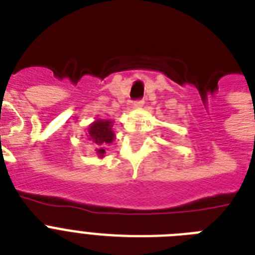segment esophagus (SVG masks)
I'll use <instances>...</instances> for the list:
<instances>
[{"label": "esophagus", "mask_w": 255, "mask_h": 255, "mask_svg": "<svg viewBox=\"0 0 255 255\" xmlns=\"http://www.w3.org/2000/svg\"><path fill=\"white\" fill-rule=\"evenodd\" d=\"M132 106H133V107H135V108L143 107V106H144V99H137V100H135V102L132 103Z\"/></svg>", "instance_id": "34e87169"}]
</instances>
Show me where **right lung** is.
<instances>
[{
  "mask_svg": "<svg viewBox=\"0 0 255 255\" xmlns=\"http://www.w3.org/2000/svg\"><path fill=\"white\" fill-rule=\"evenodd\" d=\"M111 127L112 122L98 120L95 123H92L90 128H88V140H91L92 144L95 145L98 155H103L104 147L107 144L112 143V140L115 137Z\"/></svg>",
  "mask_w": 255,
  "mask_h": 255,
  "instance_id": "add662e5",
  "label": "right lung"
}]
</instances>
